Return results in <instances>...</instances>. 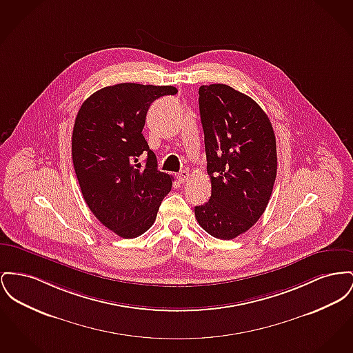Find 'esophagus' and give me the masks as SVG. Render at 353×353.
I'll return each mask as SVG.
<instances>
[{
	"label": "esophagus",
	"mask_w": 353,
	"mask_h": 353,
	"mask_svg": "<svg viewBox=\"0 0 353 353\" xmlns=\"http://www.w3.org/2000/svg\"><path fill=\"white\" fill-rule=\"evenodd\" d=\"M177 179L180 183H185L188 179H189V172L188 170H181L179 174H177Z\"/></svg>",
	"instance_id": "34e87169"
}]
</instances>
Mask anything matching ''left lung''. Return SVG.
I'll return each mask as SVG.
<instances>
[{"label":"left lung","instance_id":"1","mask_svg":"<svg viewBox=\"0 0 353 353\" xmlns=\"http://www.w3.org/2000/svg\"><path fill=\"white\" fill-rule=\"evenodd\" d=\"M199 106L212 194L194 214L210 236L232 240L252 228L270 203L276 137L260 105L229 85H201Z\"/></svg>","mask_w":353,"mask_h":353}]
</instances>
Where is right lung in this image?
<instances>
[{
	"instance_id": "right-lung-1",
	"label": "right lung",
	"mask_w": 353,
	"mask_h": 353,
	"mask_svg": "<svg viewBox=\"0 0 353 353\" xmlns=\"http://www.w3.org/2000/svg\"><path fill=\"white\" fill-rule=\"evenodd\" d=\"M174 86L124 83L105 86L81 105L72 134V157L83 200L99 221L124 239L145 233L173 177L157 169L143 129L150 104ZM147 154L146 165L138 159Z\"/></svg>"
}]
</instances>
